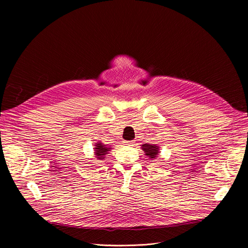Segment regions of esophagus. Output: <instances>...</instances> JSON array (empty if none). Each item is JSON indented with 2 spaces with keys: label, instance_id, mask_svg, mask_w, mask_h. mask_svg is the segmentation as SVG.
I'll list each match as a JSON object with an SVG mask.
<instances>
[{
  "label": "esophagus",
  "instance_id": "esophagus-1",
  "mask_svg": "<svg viewBox=\"0 0 248 248\" xmlns=\"http://www.w3.org/2000/svg\"><path fill=\"white\" fill-rule=\"evenodd\" d=\"M125 145H127V146H132L133 145V142L132 141H124V142Z\"/></svg>",
  "mask_w": 248,
  "mask_h": 248
}]
</instances>
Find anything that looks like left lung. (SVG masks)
<instances>
[{"label":"left lung","mask_w":248,"mask_h":248,"mask_svg":"<svg viewBox=\"0 0 248 248\" xmlns=\"http://www.w3.org/2000/svg\"><path fill=\"white\" fill-rule=\"evenodd\" d=\"M142 150L144 151L145 155L148 156L150 159H155L157 158L158 154H159V147L156 144H150V143H146L141 146Z\"/></svg>","instance_id":"obj_1"}]
</instances>
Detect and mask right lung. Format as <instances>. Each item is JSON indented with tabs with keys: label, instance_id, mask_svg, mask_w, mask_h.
<instances>
[{
	"label": "right lung",
	"instance_id": "obj_1",
	"mask_svg": "<svg viewBox=\"0 0 248 248\" xmlns=\"http://www.w3.org/2000/svg\"><path fill=\"white\" fill-rule=\"evenodd\" d=\"M94 146H95L94 151H95L96 158L99 160H103L105 158V155L108 154V152L111 150L110 145H106L102 142H97Z\"/></svg>",
	"mask_w": 248,
	"mask_h": 248
}]
</instances>
